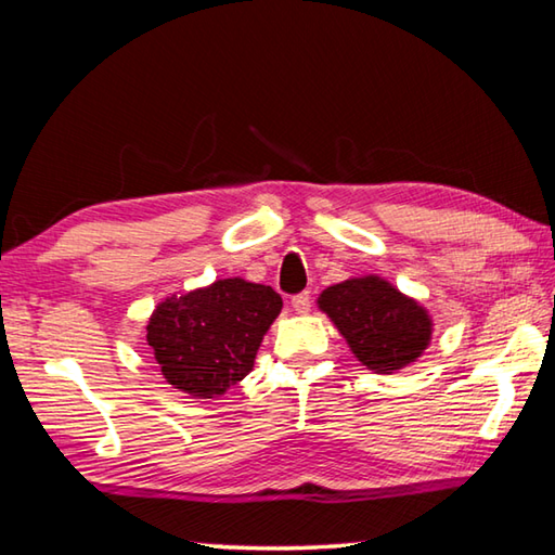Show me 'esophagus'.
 Listing matches in <instances>:
<instances>
[{
	"instance_id": "1",
	"label": "esophagus",
	"mask_w": 555,
	"mask_h": 555,
	"mask_svg": "<svg viewBox=\"0 0 555 555\" xmlns=\"http://www.w3.org/2000/svg\"><path fill=\"white\" fill-rule=\"evenodd\" d=\"M291 308H294L298 315H304V312H308L310 310V294H308V291H304V294H298V296L291 298Z\"/></svg>"
}]
</instances>
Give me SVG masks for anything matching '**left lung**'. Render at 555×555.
<instances>
[{
  "mask_svg": "<svg viewBox=\"0 0 555 555\" xmlns=\"http://www.w3.org/2000/svg\"><path fill=\"white\" fill-rule=\"evenodd\" d=\"M318 308L335 322L351 354L374 374H396L417 361L435 330L425 306L376 274L327 286Z\"/></svg>",
  "mask_w": 555,
  "mask_h": 555,
  "instance_id": "8db88e82",
  "label": "left lung"
}]
</instances>
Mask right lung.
Wrapping results in <instances>:
<instances>
[{
	"instance_id": "1",
	"label": "right lung",
	"mask_w": 555,
	"mask_h": 555,
	"mask_svg": "<svg viewBox=\"0 0 555 555\" xmlns=\"http://www.w3.org/2000/svg\"><path fill=\"white\" fill-rule=\"evenodd\" d=\"M281 308L284 300L271 286L218 279L159 300L147 345L169 386L191 398H216L249 374Z\"/></svg>"
}]
</instances>
